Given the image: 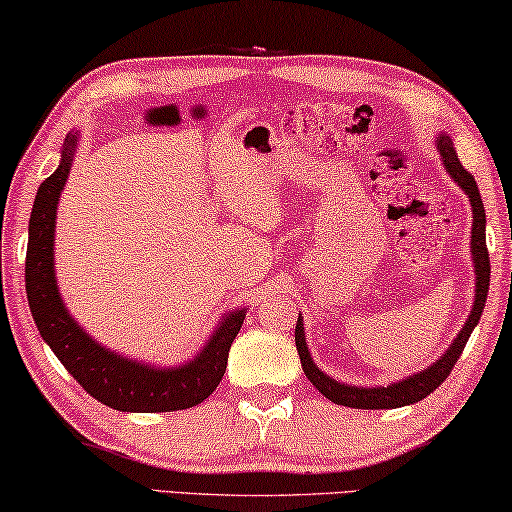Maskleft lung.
<instances>
[{"mask_svg":"<svg viewBox=\"0 0 512 512\" xmlns=\"http://www.w3.org/2000/svg\"><path fill=\"white\" fill-rule=\"evenodd\" d=\"M437 151H439V157H442L448 176H451L455 183L462 187V192L469 196L471 215H474V219H471V261H474V274H476L474 306H471V313L465 322V327H462L458 336L453 338V343L448 345V350L442 357L432 361V364L428 368H423V371L405 377V380L391 382L387 387H355V384L338 382L327 373H322L316 366V361H313L309 348H306L304 322L300 313V318H297V327H295V345H297V355H300V361H302L304 375L309 377L313 387H316L322 396L329 398L336 405L355 407V410H396V407L419 403V400L430 396V393L435 391L448 375H451L455 361L460 359L471 332H474V327L483 316L487 288H490V254H487V245H485L483 199H481V192H478L474 176H471L469 171L460 164L458 153H455L453 148V141L446 132L437 135Z\"/></svg>","mask_w":512,"mask_h":512,"instance_id":"obj_1","label":"left lung"}]
</instances>
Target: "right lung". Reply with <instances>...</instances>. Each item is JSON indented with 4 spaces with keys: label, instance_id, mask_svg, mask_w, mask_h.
I'll return each instance as SVG.
<instances>
[{
    "label": "right lung",
    "instance_id": "add662e5",
    "mask_svg": "<svg viewBox=\"0 0 512 512\" xmlns=\"http://www.w3.org/2000/svg\"><path fill=\"white\" fill-rule=\"evenodd\" d=\"M77 132L61 148L57 171L38 187L29 217L25 286L31 316L43 341L82 384L86 393L119 412H176L206 400L222 382L233 338L238 336L247 309L224 313L206 345L180 366H151L109 350L66 309L54 272V229L57 203L73 167Z\"/></svg>",
    "mask_w": 512,
    "mask_h": 512
}]
</instances>
